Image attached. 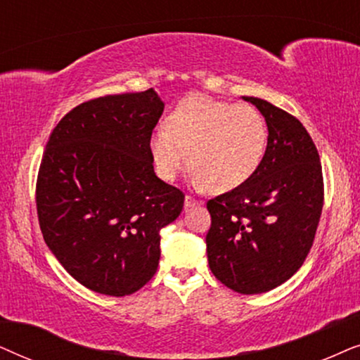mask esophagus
Returning a JSON list of instances; mask_svg holds the SVG:
<instances>
[{
  "label": "esophagus",
  "instance_id": "esophagus-1",
  "mask_svg": "<svg viewBox=\"0 0 360 360\" xmlns=\"http://www.w3.org/2000/svg\"><path fill=\"white\" fill-rule=\"evenodd\" d=\"M195 205H199V200H195L194 198H191V195H186L184 207L186 209H191V207H195Z\"/></svg>",
  "mask_w": 360,
  "mask_h": 360
}]
</instances>
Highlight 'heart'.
<instances>
[{
    "mask_svg": "<svg viewBox=\"0 0 360 360\" xmlns=\"http://www.w3.org/2000/svg\"><path fill=\"white\" fill-rule=\"evenodd\" d=\"M266 143L265 120L255 107L194 94L176 105L166 130L153 131L148 146L161 179H176L189 161L195 186L227 193L255 174Z\"/></svg>",
    "mask_w": 360,
    "mask_h": 360,
    "instance_id": "1",
    "label": "heart"
}]
</instances>
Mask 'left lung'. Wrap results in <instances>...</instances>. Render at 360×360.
Here are the masks:
<instances>
[{"label":"left lung","mask_w":360,"mask_h":360,"mask_svg":"<svg viewBox=\"0 0 360 360\" xmlns=\"http://www.w3.org/2000/svg\"><path fill=\"white\" fill-rule=\"evenodd\" d=\"M268 143L255 174L207 202L210 271L242 295L270 291L290 280L313 245L323 210V169L309 133L293 115L255 97Z\"/></svg>","instance_id":"left-lung-1"}]
</instances>
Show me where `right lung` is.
<instances>
[{
  "label": "right lung",
  "mask_w": 360,
  "mask_h": 360,
  "mask_svg": "<svg viewBox=\"0 0 360 360\" xmlns=\"http://www.w3.org/2000/svg\"><path fill=\"white\" fill-rule=\"evenodd\" d=\"M162 110L155 89L90 100L46 145L36 188L42 237L95 293L143 288L160 263L161 229L183 210L184 194L156 176L148 146Z\"/></svg>",
  "instance_id": "1"
}]
</instances>
